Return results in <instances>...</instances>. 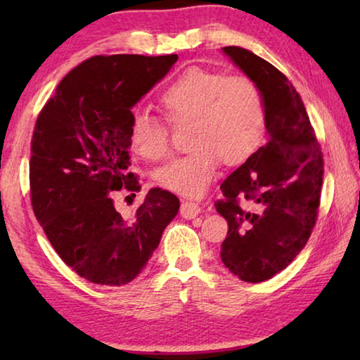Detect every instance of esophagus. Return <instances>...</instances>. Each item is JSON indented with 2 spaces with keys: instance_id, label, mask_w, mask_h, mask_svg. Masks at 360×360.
Segmentation results:
<instances>
[{
  "instance_id": "34e87169",
  "label": "esophagus",
  "mask_w": 360,
  "mask_h": 360,
  "mask_svg": "<svg viewBox=\"0 0 360 360\" xmlns=\"http://www.w3.org/2000/svg\"><path fill=\"white\" fill-rule=\"evenodd\" d=\"M200 211H202V208H200L198 203L188 202V200H182V203H181V216L182 217L193 219L200 214Z\"/></svg>"
}]
</instances>
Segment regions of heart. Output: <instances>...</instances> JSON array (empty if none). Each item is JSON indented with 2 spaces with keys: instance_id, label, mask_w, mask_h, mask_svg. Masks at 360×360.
<instances>
[{
  "instance_id": "obj_1",
  "label": "heart",
  "mask_w": 360,
  "mask_h": 360,
  "mask_svg": "<svg viewBox=\"0 0 360 360\" xmlns=\"http://www.w3.org/2000/svg\"><path fill=\"white\" fill-rule=\"evenodd\" d=\"M160 105L173 124L191 120L188 143L193 148L157 168L154 179L186 197L203 195L221 160H246L264 136V94L246 76H225L221 71L191 66L163 90ZM129 136L139 157L160 160L168 155V129L149 114L133 115Z\"/></svg>"
}]
</instances>
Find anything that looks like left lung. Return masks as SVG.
Listing matches in <instances>:
<instances>
[{"label": "left lung", "instance_id": "8db88e82", "mask_svg": "<svg viewBox=\"0 0 360 360\" xmlns=\"http://www.w3.org/2000/svg\"><path fill=\"white\" fill-rule=\"evenodd\" d=\"M222 52L264 94L268 143L222 182L216 210L229 231L221 259L243 281L262 283L307 245L318 219L324 160L288 77L248 49L229 46Z\"/></svg>", "mask_w": 360, "mask_h": 360}]
</instances>
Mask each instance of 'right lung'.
<instances>
[{
	"label": "right lung",
	"instance_id": "1",
	"mask_svg": "<svg viewBox=\"0 0 360 360\" xmlns=\"http://www.w3.org/2000/svg\"><path fill=\"white\" fill-rule=\"evenodd\" d=\"M178 56H96L71 70L36 120L30 158L34 216L66 265L90 283L135 279L178 214L179 200L150 188L133 217L114 193L139 191L130 165L131 109Z\"/></svg>",
	"mask_w": 360,
	"mask_h": 360
}]
</instances>
